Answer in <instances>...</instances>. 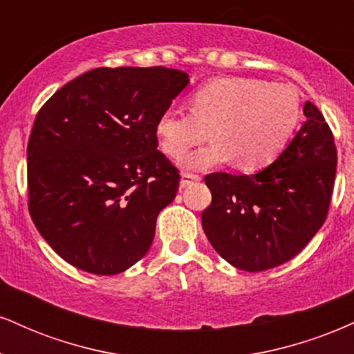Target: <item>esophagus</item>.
I'll return each instance as SVG.
<instances>
[{"label": "esophagus", "instance_id": "esophagus-1", "mask_svg": "<svg viewBox=\"0 0 354 354\" xmlns=\"http://www.w3.org/2000/svg\"><path fill=\"white\" fill-rule=\"evenodd\" d=\"M201 178L198 176V174H193V173H183L181 176V181H180V186L181 188H188L189 185H193L194 181H199Z\"/></svg>", "mask_w": 354, "mask_h": 354}]
</instances>
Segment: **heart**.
I'll use <instances>...</instances> for the list:
<instances>
[{"mask_svg":"<svg viewBox=\"0 0 354 354\" xmlns=\"http://www.w3.org/2000/svg\"><path fill=\"white\" fill-rule=\"evenodd\" d=\"M191 110L166 109L156 136L173 158L214 136L181 160L183 168L193 171L234 160L245 171L261 169L280 155L300 120V100L290 85L252 77H219L201 85L191 97Z\"/></svg>","mask_w":354,"mask_h":354,"instance_id":"heart-1","label":"heart"}]
</instances>
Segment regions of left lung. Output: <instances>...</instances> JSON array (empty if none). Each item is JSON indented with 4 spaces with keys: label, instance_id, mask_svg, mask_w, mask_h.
Returning <instances> with one entry per match:
<instances>
[{
    "label": "left lung",
    "instance_id": "obj_1",
    "mask_svg": "<svg viewBox=\"0 0 354 354\" xmlns=\"http://www.w3.org/2000/svg\"><path fill=\"white\" fill-rule=\"evenodd\" d=\"M306 122L274 163L255 174L211 173L212 194L201 223L211 245L236 269L282 266L325 223L336 174L333 133L320 110L305 102Z\"/></svg>",
    "mask_w": 354,
    "mask_h": 354
}]
</instances>
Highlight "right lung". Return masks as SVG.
I'll return each instance as SVG.
<instances>
[{"label": "right lung", "mask_w": 354, "mask_h": 354, "mask_svg": "<svg viewBox=\"0 0 354 354\" xmlns=\"http://www.w3.org/2000/svg\"><path fill=\"white\" fill-rule=\"evenodd\" d=\"M189 84L166 67H99L42 105L28 143L29 214L66 262L95 275L150 249L180 173L156 150V122Z\"/></svg>", "instance_id": "add662e5"}]
</instances>
